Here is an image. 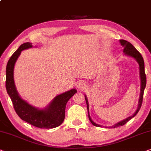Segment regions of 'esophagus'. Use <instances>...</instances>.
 <instances>
[{"label":"esophagus","instance_id":"1","mask_svg":"<svg viewBox=\"0 0 151 151\" xmlns=\"http://www.w3.org/2000/svg\"><path fill=\"white\" fill-rule=\"evenodd\" d=\"M77 87L81 90H84V89H86V84L83 83V82H79V83H78Z\"/></svg>","mask_w":151,"mask_h":151}]
</instances>
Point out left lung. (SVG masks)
Wrapping results in <instances>:
<instances>
[{
	"mask_svg": "<svg viewBox=\"0 0 151 151\" xmlns=\"http://www.w3.org/2000/svg\"><path fill=\"white\" fill-rule=\"evenodd\" d=\"M120 43L122 45V47H124V53L126 54V55L130 56V57L134 58L137 60V61L138 62L139 65V72H140V78H141V94H140V99L139 101V106L137 110H136L135 113H134L132 116H130L129 117H128L127 119L123 120L122 122H119L118 124H115V125L112 126L110 128H116L118 127V126H123L124 124L127 123V122L129 121L130 119H131L133 116H134L137 114V113L139 112V110H140L141 108V106L142 105V102H143V96H144V89H145L146 85V76L145 74V70H144V61L143 59V57L141 55V54L137 50H136V48L134 47L133 45H132L131 43L128 42L126 40H120ZM85 99L86 101V104H87V107H88V110L89 109V107H88V100L87 98L85 96ZM88 117H89V119L91 123L92 124V125L95 126H98V127H101V126L99 125V124H96L94 123V122H92V120L90 118V116L88 114Z\"/></svg>",
	"mask_w": 151,
	"mask_h": 151,
	"instance_id": "obj_1",
	"label": "left lung"
}]
</instances>
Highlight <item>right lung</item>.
I'll use <instances>...</instances> for the list:
<instances>
[{
	"instance_id": "right-lung-1",
	"label": "right lung",
	"mask_w": 151,
	"mask_h": 151,
	"mask_svg": "<svg viewBox=\"0 0 151 151\" xmlns=\"http://www.w3.org/2000/svg\"><path fill=\"white\" fill-rule=\"evenodd\" d=\"M32 47V45L30 43L22 44L10 57L6 67V89L16 112L22 120L40 128L49 129L56 128L64 121L66 104L77 92V90L72 89L57 96L45 110L37 109L23 101L16 90L14 81V68L22 50Z\"/></svg>"
}]
</instances>
